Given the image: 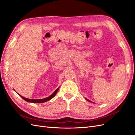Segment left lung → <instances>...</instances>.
Returning <instances> with one entry per match:
<instances>
[{
    "label": "left lung",
    "mask_w": 135,
    "mask_h": 135,
    "mask_svg": "<svg viewBox=\"0 0 135 135\" xmlns=\"http://www.w3.org/2000/svg\"><path fill=\"white\" fill-rule=\"evenodd\" d=\"M86 100H87V101H89V102H91V103H92V102H91V101H89V100H88V99H86Z\"/></svg>",
    "instance_id": "1"
}]
</instances>
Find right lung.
<instances>
[{
  "instance_id": "add662e5",
  "label": "right lung",
  "mask_w": 135,
  "mask_h": 135,
  "mask_svg": "<svg viewBox=\"0 0 135 135\" xmlns=\"http://www.w3.org/2000/svg\"><path fill=\"white\" fill-rule=\"evenodd\" d=\"M59 87L57 88L56 90L54 93H53L51 96H50L47 97V98H45V99H38V100L29 99H27V98L24 97L22 96L21 95H20L19 94H18V95H19L20 96H21L24 100L26 101L27 102H28V103H45V102H46V101H49V100H50L51 99H52L53 97H55V95H56L57 92V91H59Z\"/></svg>"
}]
</instances>
